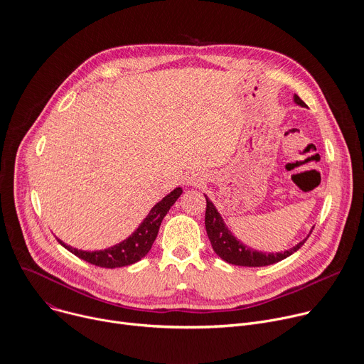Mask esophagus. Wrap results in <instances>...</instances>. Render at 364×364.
<instances>
[{"mask_svg": "<svg viewBox=\"0 0 364 364\" xmlns=\"http://www.w3.org/2000/svg\"><path fill=\"white\" fill-rule=\"evenodd\" d=\"M190 184H191V186H199V184H200V180H199V178H190Z\"/></svg>", "mask_w": 364, "mask_h": 364, "instance_id": "obj_1", "label": "esophagus"}]
</instances>
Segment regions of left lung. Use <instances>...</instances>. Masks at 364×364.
I'll return each mask as SVG.
<instances>
[{
    "instance_id": "1",
    "label": "left lung",
    "mask_w": 364,
    "mask_h": 364,
    "mask_svg": "<svg viewBox=\"0 0 364 364\" xmlns=\"http://www.w3.org/2000/svg\"><path fill=\"white\" fill-rule=\"evenodd\" d=\"M293 102L297 106L306 107V105L299 98V95L294 94ZM205 197H206L205 225H206V232L210 240L212 248L223 261H226L228 264H234V266L264 267V266H270V264L279 262L299 250L305 244V241L308 240V237L311 235L312 229H314V228L311 229V232L308 234V237L305 240L297 242L294 247H291L286 251H280V252L257 251V250L245 245L244 242H241L232 232H230V229L225 223L222 215L219 213V210L216 209L213 202L206 194H205Z\"/></svg>"
}]
</instances>
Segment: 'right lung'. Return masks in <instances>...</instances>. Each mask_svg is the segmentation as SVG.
Here are the masks:
<instances>
[{
    "label": "right lung",
    "mask_w": 364,
    "mask_h": 364,
    "mask_svg": "<svg viewBox=\"0 0 364 364\" xmlns=\"http://www.w3.org/2000/svg\"><path fill=\"white\" fill-rule=\"evenodd\" d=\"M181 193H183V188L176 187L167 196L162 197L158 203L154 205V208L149 210L146 218L139 223V226L134 230V232H132L126 240L109 248L84 251V250H78L68 244H65L58 238L56 240L63 248H67L70 252H73L78 258L90 264H94V266L106 267V269L130 266V264H135L139 259H142L151 251V247L158 235V230L164 216L168 213L170 208L177 202Z\"/></svg>",
    "instance_id": "1"
}]
</instances>
